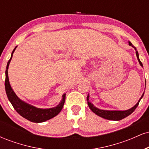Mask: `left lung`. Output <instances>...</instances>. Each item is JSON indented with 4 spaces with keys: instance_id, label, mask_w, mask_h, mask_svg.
<instances>
[{
    "instance_id": "8db88e82",
    "label": "left lung",
    "mask_w": 149,
    "mask_h": 149,
    "mask_svg": "<svg viewBox=\"0 0 149 149\" xmlns=\"http://www.w3.org/2000/svg\"><path fill=\"white\" fill-rule=\"evenodd\" d=\"M129 45H131L132 47L134 48L135 51H136V57H137V59L138 61H139V64L143 67V64L141 62V61H140L139 58V53H138L137 50H136V47H135L134 45H132V44L130 41H129ZM143 95H144V92H143V95H141V98H140L139 100L138 101L137 103L135 104L132 108H131V109H128V110H126V111H107V110H102V109H98V108L95 107V106L91 103V102H89V97H90L89 96V95H88V97H87V101H88V104L89 107H90V109H91L92 111L95 113V114H97V116H100V117L103 118L111 120H120L125 118H126L127 116H130L131 113H132L134 112V111L136 109V108L138 107V105H139L140 100H141V98L143 97Z\"/></svg>"
}]
</instances>
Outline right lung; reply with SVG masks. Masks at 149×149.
Instances as JSON below:
<instances>
[{"instance_id":"add662e5","label":"right lung","mask_w":149,"mask_h":149,"mask_svg":"<svg viewBox=\"0 0 149 149\" xmlns=\"http://www.w3.org/2000/svg\"><path fill=\"white\" fill-rule=\"evenodd\" d=\"M15 48L13 49L12 52L11 57L10 60L8 61V64H7L6 71V81H5V87H6V92L7 96L10 103L12 104L13 107L16 110V111L22 116L24 118L29 120L31 122L33 123H42L45 121L49 120L54 116L59 114L62 109L65 102V99H66V94L62 95V100L57 107L54 108H50V109H39L31 105L26 103L25 102L20 100L19 97L17 96L15 92L11 88V85L10 84L9 78H8V69L9 67V64L10 61H11L12 57H13V53H14Z\"/></svg>"}]
</instances>
